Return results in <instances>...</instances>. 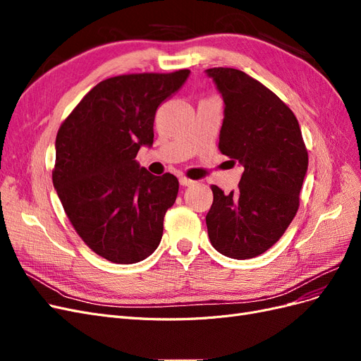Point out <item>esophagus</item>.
I'll return each mask as SVG.
<instances>
[{
	"label": "esophagus",
	"instance_id": "obj_1",
	"mask_svg": "<svg viewBox=\"0 0 361 361\" xmlns=\"http://www.w3.org/2000/svg\"><path fill=\"white\" fill-rule=\"evenodd\" d=\"M179 182H180V185H183V187H190V185L194 183V180L188 179L187 176H180V178H179Z\"/></svg>",
	"mask_w": 361,
	"mask_h": 361
}]
</instances>
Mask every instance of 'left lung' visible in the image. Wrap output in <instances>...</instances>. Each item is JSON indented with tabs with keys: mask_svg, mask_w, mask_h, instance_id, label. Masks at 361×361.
Here are the masks:
<instances>
[{
	"mask_svg": "<svg viewBox=\"0 0 361 361\" xmlns=\"http://www.w3.org/2000/svg\"><path fill=\"white\" fill-rule=\"evenodd\" d=\"M206 72L226 105L218 149L244 166L235 192L211 187L207 235L221 255L251 259L274 245L297 214L307 149L297 117L268 87L232 68Z\"/></svg>",
	"mask_w": 361,
	"mask_h": 361,
	"instance_id": "obj_1",
	"label": "left lung"
}]
</instances>
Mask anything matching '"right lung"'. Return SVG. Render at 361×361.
Here are the masks:
<instances>
[{
	"label": "right lung",
	"mask_w": 361,
	"mask_h": 361,
	"mask_svg": "<svg viewBox=\"0 0 361 361\" xmlns=\"http://www.w3.org/2000/svg\"><path fill=\"white\" fill-rule=\"evenodd\" d=\"M188 75L180 69L104 80L57 133L54 188L84 244L113 264H135L161 243L179 180L170 173L154 176L135 157L154 143L158 106Z\"/></svg>",
	"instance_id": "obj_1"
}]
</instances>
